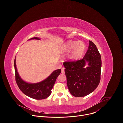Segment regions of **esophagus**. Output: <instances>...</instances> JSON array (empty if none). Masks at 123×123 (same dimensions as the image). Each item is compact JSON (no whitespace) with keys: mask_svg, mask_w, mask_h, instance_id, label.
<instances>
[{"mask_svg":"<svg viewBox=\"0 0 123 123\" xmlns=\"http://www.w3.org/2000/svg\"><path fill=\"white\" fill-rule=\"evenodd\" d=\"M61 73L63 74H64L65 73V68L64 67H63L61 69Z\"/></svg>","mask_w":123,"mask_h":123,"instance_id":"1","label":"esophagus"}]
</instances>
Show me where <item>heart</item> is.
Masks as SVG:
<instances>
[{"label":"heart","mask_w":123,"mask_h":123,"mask_svg":"<svg viewBox=\"0 0 123 123\" xmlns=\"http://www.w3.org/2000/svg\"><path fill=\"white\" fill-rule=\"evenodd\" d=\"M85 49V44L81 41H68L65 43L63 47L65 51H71L69 57L72 60H77L81 58Z\"/></svg>","instance_id":"1"}]
</instances>
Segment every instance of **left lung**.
I'll return each mask as SVG.
<instances>
[{
	"instance_id": "1",
	"label": "left lung",
	"mask_w": 123,
	"mask_h": 123,
	"mask_svg": "<svg viewBox=\"0 0 123 123\" xmlns=\"http://www.w3.org/2000/svg\"><path fill=\"white\" fill-rule=\"evenodd\" d=\"M86 62L89 66L85 68ZM67 83L71 94L84 97L93 92L101 79L102 61L96 45L89 41L88 49L83 59L63 63Z\"/></svg>"
}]
</instances>
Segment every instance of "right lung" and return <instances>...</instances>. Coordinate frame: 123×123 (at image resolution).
Returning <instances> with one entry per match:
<instances>
[{
    "label": "right lung",
    "mask_w": 123,
    "mask_h": 123,
    "mask_svg": "<svg viewBox=\"0 0 123 123\" xmlns=\"http://www.w3.org/2000/svg\"><path fill=\"white\" fill-rule=\"evenodd\" d=\"M31 39L40 40L38 37H33ZM15 76L16 84L20 91L27 96L37 100H42L47 98L51 94L58 76L61 72V69L54 71L45 80L37 83H28L23 81L17 72L15 64V58L14 61Z\"/></svg>",
    "instance_id": "add662e5"
}]
</instances>
